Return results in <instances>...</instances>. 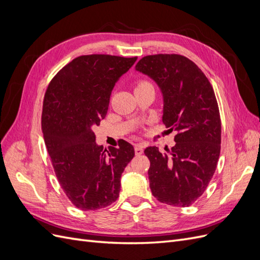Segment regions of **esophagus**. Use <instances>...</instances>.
I'll list each match as a JSON object with an SVG mask.
<instances>
[{"label": "esophagus", "mask_w": 260, "mask_h": 260, "mask_svg": "<svg viewBox=\"0 0 260 260\" xmlns=\"http://www.w3.org/2000/svg\"><path fill=\"white\" fill-rule=\"evenodd\" d=\"M135 152H136V154H137V155H141V154L143 153V146L141 145V144L136 145V147H135Z\"/></svg>", "instance_id": "1"}]
</instances>
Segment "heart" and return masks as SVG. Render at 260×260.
I'll return each instance as SVG.
<instances>
[{"mask_svg": "<svg viewBox=\"0 0 260 260\" xmlns=\"http://www.w3.org/2000/svg\"><path fill=\"white\" fill-rule=\"evenodd\" d=\"M151 83H148L147 81H144V80H141V81H138L137 82V86L136 89H139V88H142V86H145V85H149Z\"/></svg>", "mask_w": 260, "mask_h": 260, "instance_id": "1", "label": "heart"}]
</instances>
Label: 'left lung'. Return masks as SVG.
Instances as JSON below:
<instances>
[{
	"label": "left lung",
	"mask_w": 260,
	"mask_h": 260,
	"mask_svg": "<svg viewBox=\"0 0 260 260\" xmlns=\"http://www.w3.org/2000/svg\"><path fill=\"white\" fill-rule=\"evenodd\" d=\"M136 69L158 84L162 122L177 131L169 155L145 148L149 187L160 203L187 207L205 192L219 159L221 120L214 89L198 65L179 54L148 55Z\"/></svg>",
	"instance_id": "left-lung-1"
}]
</instances>
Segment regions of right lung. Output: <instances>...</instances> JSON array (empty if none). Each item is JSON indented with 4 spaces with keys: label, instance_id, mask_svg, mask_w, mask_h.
<instances>
[{
    "label": "right lung",
    "instance_id": "1",
    "mask_svg": "<svg viewBox=\"0 0 260 260\" xmlns=\"http://www.w3.org/2000/svg\"><path fill=\"white\" fill-rule=\"evenodd\" d=\"M136 57L82 55L62 67L46 89L42 132L62 191L81 210H96L119 196L120 178L135 156L122 140L103 148L92 130L104 119L114 85Z\"/></svg>",
    "mask_w": 260,
    "mask_h": 260
}]
</instances>
